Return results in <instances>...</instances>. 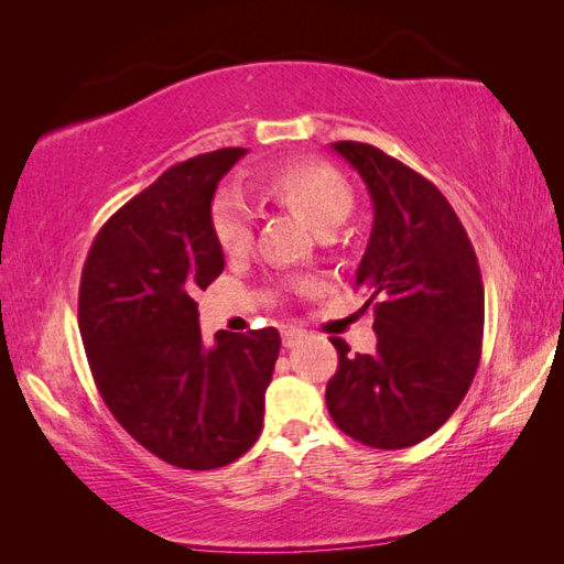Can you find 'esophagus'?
<instances>
[{"instance_id": "obj_1", "label": "esophagus", "mask_w": 564, "mask_h": 564, "mask_svg": "<svg viewBox=\"0 0 564 564\" xmlns=\"http://www.w3.org/2000/svg\"><path fill=\"white\" fill-rule=\"evenodd\" d=\"M305 337V332L301 327H283L281 329V339H283V346H295L297 341H301Z\"/></svg>"}]
</instances>
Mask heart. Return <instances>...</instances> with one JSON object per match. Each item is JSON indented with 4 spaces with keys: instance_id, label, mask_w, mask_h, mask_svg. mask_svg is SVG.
<instances>
[{
    "instance_id": "1",
    "label": "heart",
    "mask_w": 564,
    "mask_h": 564,
    "mask_svg": "<svg viewBox=\"0 0 564 564\" xmlns=\"http://www.w3.org/2000/svg\"><path fill=\"white\" fill-rule=\"evenodd\" d=\"M259 188L269 200L303 215L319 235L337 230L354 208V191L346 176L332 164L317 160H293L271 166L259 176ZM254 208L235 191H220L213 198L210 227L225 254H245L254 239Z\"/></svg>"
}]
</instances>
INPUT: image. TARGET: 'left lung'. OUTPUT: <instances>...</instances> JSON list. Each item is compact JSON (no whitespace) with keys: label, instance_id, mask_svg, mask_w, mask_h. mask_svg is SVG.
I'll use <instances>...</instances> for the list:
<instances>
[{"label":"left lung","instance_id":"8db88e82","mask_svg":"<svg viewBox=\"0 0 564 564\" xmlns=\"http://www.w3.org/2000/svg\"><path fill=\"white\" fill-rule=\"evenodd\" d=\"M361 174L373 200V230L356 289L373 310L378 346L339 354L327 410L346 436L398 451L429 438L458 410L480 366L485 289L463 223L441 191L366 142L332 145Z\"/></svg>","mask_w":564,"mask_h":564}]
</instances>
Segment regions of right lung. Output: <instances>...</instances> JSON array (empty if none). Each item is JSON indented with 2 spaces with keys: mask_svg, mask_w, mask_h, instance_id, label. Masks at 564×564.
Returning <instances> with one entry per match:
<instances>
[{
  "mask_svg": "<svg viewBox=\"0 0 564 564\" xmlns=\"http://www.w3.org/2000/svg\"><path fill=\"white\" fill-rule=\"evenodd\" d=\"M245 148L170 166L94 237L79 283V332L116 422L182 470H215L254 446L279 329L218 332L206 346L194 295L225 269L210 200Z\"/></svg>",
  "mask_w": 564,
  "mask_h": 564,
  "instance_id": "obj_1",
  "label": "right lung"
}]
</instances>
